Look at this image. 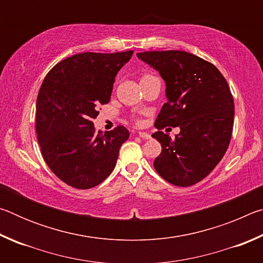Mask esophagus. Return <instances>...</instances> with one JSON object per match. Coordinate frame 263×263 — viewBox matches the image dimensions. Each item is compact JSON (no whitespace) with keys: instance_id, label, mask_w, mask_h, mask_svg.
I'll return each instance as SVG.
<instances>
[{"instance_id":"1","label":"esophagus","mask_w":263,"mask_h":263,"mask_svg":"<svg viewBox=\"0 0 263 263\" xmlns=\"http://www.w3.org/2000/svg\"><path fill=\"white\" fill-rule=\"evenodd\" d=\"M138 136H139L140 138H142V139H151V135L147 132H144V131H139L138 132Z\"/></svg>"}]
</instances>
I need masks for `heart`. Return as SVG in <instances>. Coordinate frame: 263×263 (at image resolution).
Here are the masks:
<instances>
[{
    "label": "heart",
    "instance_id": "heart-1",
    "mask_svg": "<svg viewBox=\"0 0 263 263\" xmlns=\"http://www.w3.org/2000/svg\"><path fill=\"white\" fill-rule=\"evenodd\" d=\"M145 77H148V75H145ZM145 77H144V78H145Z\"/></svg>",
    "mask_w": 263,
    "mask_h": 263
}]
</instances>
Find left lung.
<instances>
[{"label": "left lung", "mask_w": 263, "mask_h": 263, "mask_svg": "<svg viewBox=\"0 0 263 263\" xmlns=\"http://www.w3.org/2000/svg\"><path fill=\"white\" fill-rule=\"evenodd\" d=\"M159 72L166 83L167 103L155 127L179 126L174 139L158 131L161 144L154 160L158 174L169 183L190 186L213 171L224 157L232 136L234 102L225 78L210 62L184 51L137 53Z\"/></svg>", "instance_id": "left-lung-1"}]
</instances>
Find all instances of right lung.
<instances>
[{
	"label": "right lung",
	"mask_w": 263,
	"mask_h": 263,
	"mask_svg": "<svg viewBox=\"0 0 263 263\" xmlns=\"http://www.w3.org/2000/svg\"><path fill=\"white\" fill-rule=\"evenodd\" d=\"M133 51L84 52L55 65L44 79L35 106V131L43 158L65 183L90 189L117 162L130 132L124 126L96 131L97 106L110 101L115 78Z\"/></svg>",
	"instance_id": "1"
}]
</instances>
